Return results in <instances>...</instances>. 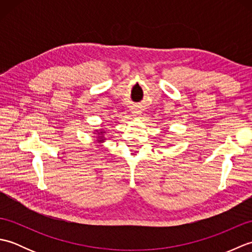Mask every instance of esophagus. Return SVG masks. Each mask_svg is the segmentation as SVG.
I'll list each match as a JSON object with an SVG mask.
<instances>
[{
  "label": "esophagus",
  "instance_id": "esophagus-1",
  "mask_svg": "<svg viewBox=\"0 0 252 252\" xmlns=\"http://www.w3.org/2000/svg\"><path fill=\"white\" fill-rule=\"evenodd\" d=\"M132 114L134 117H140L141 116V110L137 109V108H134V109H132Z\"/></svg>",
  "mask_w": 252,
  "mask_h": 252
}]
</instances>
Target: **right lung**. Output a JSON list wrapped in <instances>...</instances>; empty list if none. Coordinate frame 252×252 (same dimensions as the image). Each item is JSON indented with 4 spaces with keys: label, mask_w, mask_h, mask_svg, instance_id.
Instances as JSON below:
<instances>
[{
    "label": "right lung",
    "mask_w": 252,
    "mask_h": 252,
    "mask_svg": "<svg viewBox=\"0 0 252 252\" xmlns=\"http://www.w3.org/2000/svg\"><path fill=\"white\" fill-rule=\"evenodd\" d=\"M93 134H95L96 136H94L96 138V143L99 144V146H101L100 144H103L105 142V134L106 131H104V129H99V130H95Z\"/></svg>",
    "instance_id": "1"
}]
</instances>
